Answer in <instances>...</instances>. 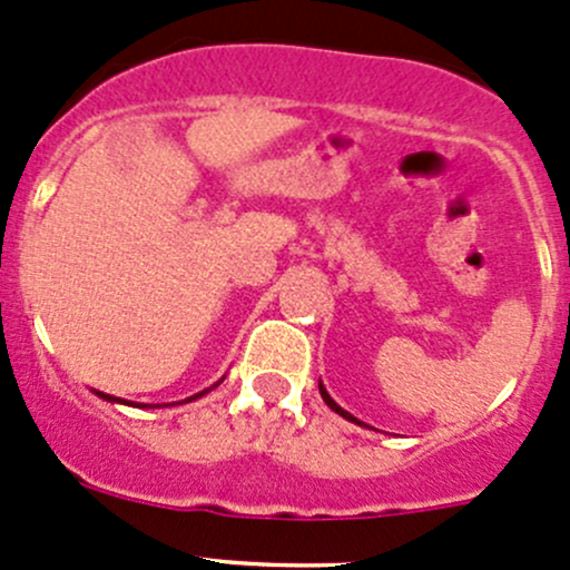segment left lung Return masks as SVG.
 <instances>
[{"mask_svg":"<svg viewBox=\"0 0 570 570\" xmlns=\"http://www.w3.org/2000/svg\"><path fill=\"white\" fill-rule=\"evenodd\" d=\"M318 392H322L324 403H327V405H330V409H333V411H335V414H341L343 419H348V422H356V419H354L352 414H348V411H343V409H341V405H337V403H335V400H333V397H330V395H327V392H324V386H322V384H318Z\"/></svg>","mask_w":570,"mask_h":570,"instance_id":"obj_1","label":"left lung"}]
</instances>
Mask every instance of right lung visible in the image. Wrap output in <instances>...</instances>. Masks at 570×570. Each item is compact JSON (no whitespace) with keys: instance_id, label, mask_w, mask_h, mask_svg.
Returning <instances> with one entry per match:
<instances>
[{"instance_id":"obj_1","label":"right lung","mask_w":570,"mask_h":570,"mask_svg":"<svg viewBox=\"0 0 570 570\" xmlns=\"http://www.w3.org/2000/svg\"><path fill=\"white\" fill-rule=\"evenodd\" d=\"M199 395H205V392H199ZM199 395H194V397H199ZM102 397H108V400H116V397H110V395H102ZM194 397H191V400H194Z\"/></svg>"}]
</instances>
